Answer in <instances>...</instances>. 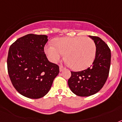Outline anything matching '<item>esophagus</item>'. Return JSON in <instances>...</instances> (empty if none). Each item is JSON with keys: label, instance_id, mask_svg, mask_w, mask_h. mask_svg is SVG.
<instances>
[{"label": "esophagus", "instance_id": "obj_1", "mask_svg": "<svg viewBox=\"0 0 122 122\" xmlns=\"http://www.w3.org/2000/svg\"><path fill=\"white\" fill-rule=\"evenodd\" d=\"M64 68H63V66H59V71H63V70H64Z\"/></svg>", "mask_w": 122, "mask_h": 122}]
</instances>
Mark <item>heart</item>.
Masks as SVG:
<instances>
[{"label":"heart","instance_id":"1","mask_svg":"<svg viewBox=\"0 0 122 122\" xmlns=\"http://www.w3.org/2000/svg\"><path fill=\"white\" fill-rule=\"evenodd\" d=\"M55 45L49 44L45 52L49 60L56 63L65 54V59L74 70L87 68L95 59L96 47L94 42L85 37H61L55 40Z\"/></svg>","mask_w":122,"mask_h":122}]
</instances>
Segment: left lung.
Returning <instances> with one entry per match:
<instances>
[{
    "label": "left lung",
    "mask_w": 122,
    "mask_h": 122,
    "mask_svg": "<svg viewBox=\"0 0 122 122\" xmlns=\"http://www.w3.org/2000/svg\"><path fill=\"white\" fill-rule=\"evenodd\" d=\"M96 47L94 61L90 68L81 71H71L68 83L76 96H90L98 92L108 77L111 64V51L108 45L98 37L89 36Z\"/></svg>",
    "instance_id": "8db88e82"
}]
</instances>
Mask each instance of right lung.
<instances>
[{"label":"right lung","instance_id":"add662e5","mask_svg":"<svg viewBox=\"0 0 122 122\" xmlns=\"http://www.w3.org/2000/svg\"><path fill=\"white\" fill-rule=\"evenodd\" d=\"M47 37L28 34L16 40L9 50L7 64L10 81L20 94L28 98L46 96L59 73V66L49 62L44 52Z\"/></svg>","mask_w":122,"mask_h":122}]
</instances>
